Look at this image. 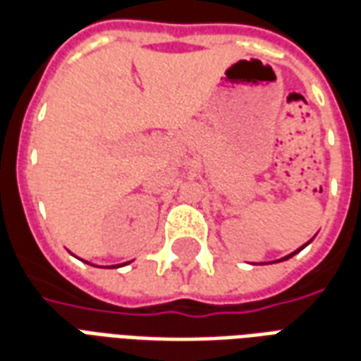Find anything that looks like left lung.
Returning a JSON list of instances; mask_svg holds the SVG:
<instances>
[{
    "mask_svg": "<svg viewBox=\"0 0 361 361\" xmlns=\"http://www.w3.org/2000/svg\"><path fill=\"white\" fill-rule=\"evenodd\" d=\"M311 240H313V238H311ZM311 240H310V242H311ZM310 242H307V243H310ZM307 243H305V245H307ZM305 245H302L300 250H295L294 253H290V255H286V257H282V259H280V261H284V259H290V257H292V255H295V253H300V251H302L303 247H305ZM272 263H279V261H272Z\"/></svg>",
    "mask_w": 361,
    "mask_h": 361,
    "instance_id": "obj_1",
    "label": "left lung"
}]
</instances>
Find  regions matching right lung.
<instances>
[{
    "label": "right lung",
    "mask_w": 361,
    "mask_h": 361,
    "mask_svg": "<svg viewBox=\"0 0 361 361\" xmlns=\"http://www.w3.org/2000/svg\"><path fill=\"white\" fill-rule=\"evenodd\" d=\"M118 267H119V265H118Z\"/></svg>",
    "instance_id": "right-lung-1"
}]
</instances>
